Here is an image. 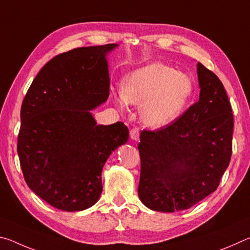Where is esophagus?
Returning a JSON list of instances; mask_svg holds the SVG:
<instances>
[{
	"instance_id": "34e87169",
	"label": "esophagus",
	"mask_w": 250,
	"mask_h": 250,
	"mask_svg": "<svg viewBox=\"0 0 250 250\" xmlns=\"http://www.w3.org/2000/svg\"><path fill=\"white\" fill-rule=\"evenodd\" d=\"M130 138L131 140L133 141H139V138H140V133H139V129L134 128L130 131Z\"/></svg>"
}]
</instances>
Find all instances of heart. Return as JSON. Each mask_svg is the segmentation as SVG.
<instances>
[{"instance_id":"1","label":"heart","mask_w":250,"mask_h":250,"mask_svg":"<svg viewBox=\"0 0 250 250\" xmlns=\"http://www.w3.org/2000/svg\"><path fill=\"white\" fill-rule=\"evenodd\" d=\"M193 91V79L188 74L162 62H151L125 76L115 104L120 109L126 104L141 105L143 125L159 129L182 115Z\"/></svg>"}]
</instances>
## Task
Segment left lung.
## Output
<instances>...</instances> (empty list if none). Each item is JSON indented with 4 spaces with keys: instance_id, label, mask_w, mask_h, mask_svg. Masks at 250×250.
<instances>
[{
    "instance_id": "obj_1",
    "label": "left lung",
    "mask_w": 250,
    "mask_h": 250,
    "mask_svg": "<svg viewBox=\"0 0 250 250\" xmlns=\"http://www.w3.org/2000/svg\"><path fill=\"white\" fill-rule=\"evenodd\" d=\"M200 99L171 125L142 131L138 194L147 208L188 209L216 191L229 166L234 117L221 80L197 62Z\"/></svg>"
}]
</instances>
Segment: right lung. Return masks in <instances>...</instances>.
I'll return each mask as SVG.
<instances>
[{
  "label": "right lung",
  "instance_id": "1",
  "mask_svg": "<svg viewBox=\"0 0 250 250\" xmlns=\"http://www.w3.org/2000/svg\"><path fill=\"white\" fill-rule=\"evenodd\" d=\"M116 47L89 46L57 55L40 70L23 100L18 153L24 179L58 209L95 205L104 163L129 139L122 122L97 125L91 113L109 97L107 55Z\"/></svg>",
  "mask_w": 250,
  "mask_h": 250
}]
</instances>
